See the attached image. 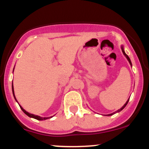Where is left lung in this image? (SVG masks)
<instances>
[{"mask_svg":"<svg viewBox=\"0 0 149 149\" xmlns=\"http://www.w3.org/2000/svg\"><path fill=\"white\" fill-rule=\"evenodd\" d=\"M121 49H122V52H123V54H124V55L125 56V57L127 58V60H128V61H129L130 64V65H131V66H132V62H131V60H130V57H128V56L127 55V54H126V53L125 52V50H124V47H123V45H121ZM128 102H129V99H128V100L127 101V102H126V103L124 104V105H123V107L122 108H120V109H118V111H116V112L113 113H111V114H108V115H107V116H112V115H113L114 113H118V112H120V111H122L123 109L124 108L126 107V105H127V104Z\"/></svg>","mask_w":149,"mask_h":149,"instance_id":"obj_1","label":"left lung"}]
</instances>
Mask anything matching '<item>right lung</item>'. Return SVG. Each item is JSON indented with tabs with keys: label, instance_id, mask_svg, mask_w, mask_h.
Here are the masks:
<instances>
[{
	"label": "right lung",
	"instance_id": "right-lung-1",
	"mask_svg": "<svg viewBox=\"0 0 149 149\" xmlns=\"http://www.w3.org/2000/svg\"><path fill=\"white\" fill-rule=\"evenodd\" d=\"M13 71H14V70H13ZM12 90H13V96H14L15 100H16V102H17V100H16V97H15V92H14V87H13V85H12ZM19 107H20V108H21V109L22 110V111L26 115L28 116L29 117H30V118H35V119H36V120H43L51 118L52 117V116H51V117H45V118H42V117H40V116H39L34 115V114H31V113H30L27 112L26 111H25L24 109L23 108H22L20 105H19Z\"/></svg>",
	"mask_w": 149,
	"mask_h": 149
}]
</instances>
